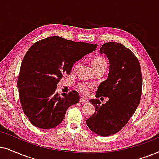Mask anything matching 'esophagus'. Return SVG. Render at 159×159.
Listing matches in <instances>:
<instances>
[{
    "label": "esophagus",
    "instance_id": "1",
    "mask_svg": "<svg viewBox=\"0 0 159 159\" xmlns=\"http://www.w3.org/2000/svg\"><path fill=\"white\" fill-rule=\"evenodd\" d=\"M87 100H86V99H85L84 98H81L80 99V102H81V103H86L87 102Z\"/></svg>",
    "mask_w": 159,
    "mask_h": 159
}]
</instances>
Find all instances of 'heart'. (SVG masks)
Wrapping results in <instances>:
<instances>
[{"label": "heart", "mask_w": 159, "mask_h": 159, "mask_svg": "<svg viewBox=\"0 0 159 159\" xmlns=\"http://www.w3.org/2000/svg\"><path fill=\"white\" fill-rule=\"evenodd\" d=\"M78 66V64H77L75 66V68H76ZM92 67L94 70L97 69L101 68V67H107V62L105 61L104 58L100 57H97L94 58L92 62ZM93 86L92 84H86V83H81L79 84L78 86V90L82 94L87 96L89 94V92L91 89H92Z\"/></svg>", "instance_id": "b5f03b06"}]
</instances>
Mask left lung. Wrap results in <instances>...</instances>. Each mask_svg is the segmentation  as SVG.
Wrapping results in <instances>:
<instances>
[{"label": "left lung", "instance_id": "left-lung-1", "mask_svg": "<svg viewBox=\"0 0 159 159\" xmlns=\"http://www.w3.org/2000/svg\"><path fill=\"white\" fill-rule=\"evenodd\" d=\"M99 53L107 56L110 68L96 97H108L109 100L101 105L99 99H90L95 113L86 120V124L95 134L107 137L119 132L134 113L140 102L143 78L136 56L121 43H105Z\"/></svg>", "mask_w": 159, "mask_h": 159}]
</instances>
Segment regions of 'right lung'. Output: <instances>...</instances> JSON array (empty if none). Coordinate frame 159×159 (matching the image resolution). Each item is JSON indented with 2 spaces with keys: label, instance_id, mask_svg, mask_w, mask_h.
I'll use <instances>...</instances> for the list:
<instances>
[{
  "label": "right lung",
  "instance_id": "1",
  "mask_svg": "<svg viewBox=\"0 0 159 159\" xmlns=\"http://www.w3.org/2000/svg\"><path fill=\"white\" fill-rule=\"evenodd\" d=\"M97 46L52 36L29 48L21 65L17 86L22 110L32 124L49 129L62 123L67 109L78 103L80 96L72 91L60 97L57 85L63 74L70 73L76 61Z\"/></svg>",
  "mask_w": 159,
  "mask_h": 159
}]
</instances>
